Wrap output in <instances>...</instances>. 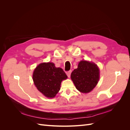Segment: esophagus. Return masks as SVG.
Wrapping results in <instances>:
<instances>
[{"instance_id":"1","label":"esophagus","mask_w":130,"mask_h":130,"mask_svg":"<svg viewBox=\"0 0 130 130\" xmlns=\"http://www.w3.org/2000/svg\"><path fill=\"white\" fill-rule=\"evenodd\" d=\"M71 73H72V70H69V71H68L67 73V76L69 78L70 77V75H71Z\"/></svg>"}]
</instances>
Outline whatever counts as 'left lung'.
Here are the masks:
<instances>
[{
    "instance_id": "left-lung-1",
    "label": "left lung",
    "mask_w": 130,
    "mask_h": 130,
    "mask_svg": "<svg viewBox=\"0 0 130 130\" xmlns=\"http://www.w3.org/2000/svg\"><path fill=\"white\" fill-rule=\"evenodd\" d=\"M71 79L76 88L81 93L90 92L96 86L99 80L100 71L93 62L81 61L71 74Z\"/></svg>"
}]
</instances>
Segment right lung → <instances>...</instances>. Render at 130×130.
Wrapping results in <instances>:
<instances>
[{
  "label": "right lung",
  "instance_id": "1",
  "mask_svg": "<svg viewBox=\"0 0 130 130\" xmlns=\"http://www.w3.org/2000/svg\"><path fill=\"white\" fill-rule=\"evenodd\" d=\"M67 76L61 68L52 62L42 63L34 70L32 79L37 89L45 96L53 98L59 92L62 80Z\"/></svg>",
  "mask_w": 130,
  "mask_h": 130
}]
</instances>
